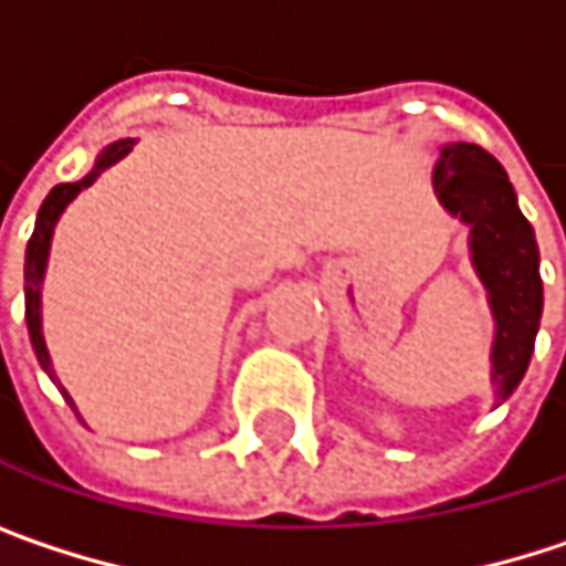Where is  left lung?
<instances>
[{"instance_id": "1", "label": "left lung", "mask_w": 566, "mask_h": 566, "mask_svg": "<svg viewBox=\"0 0 566 566\" xmlns=\"http://www.w3.org/2000/svg\"><path fill=\"white\" fill-rule=\"evenodd\" d=\"M432 186L446 212L469 226L472 265L489 291L495 314L492 384L499 402H505L531 364L544 311L534 229L517 209L505 167L475 144L442 147Z\"/></svg>"}]
</instances>
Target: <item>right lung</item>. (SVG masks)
<instances>
[{
  "instance_id": "add662e5",
  "label": "right lung",
  "mask_w": 566,
  "mask_h": 566,
  "mask_svg": "<svg viewBox=\"0 0 566 566\" xmlns=\"http://www.w3.org/2000/svg\"><path fill=\"white\" fill-rule=\"evenodd\" d=\"M130 147H134V140H117V144H111V147L97 157L94 170L87 172L84 179H77V182H57L55 189L45 196L42 209H39L35 232H32L29 249H25V321H29V337H32V347H35V357H39L42 370H45L55 384H57V377H55V370H52L49 347H45V334H42V279H45V269H49L52 235H55V226H57V219H61V212H64V206H67L81 189H87L101 172L107 170V167H114L117 160H124V157L130 154ZM57 390H61L64 399L74 406V399L67 396V390H64L61 384H57Z\"/></svg>"
}]
</instances>
